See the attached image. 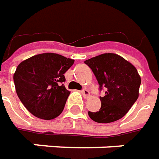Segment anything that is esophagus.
Returning <instances> with one entry per match:
<instances>
[{"instance_id": "34e87169", "label": "esophagus", "mask_w": 159, "mask_h": 159, "mask_svg": "<svg viewBox=\"0 0 159 159\" xmlns=\"http://www.w3.org/2000/svg\"><path fill=\"white\" fill-rule=\"evenodd\" d=\"M81 93L85 98H88L89 96H90V92H89L87 89H83L81 91Z\"/></svg>"}]
</instances>
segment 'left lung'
I'll return each mask as SVG.
<instances>
[{
	"label": "left lung",
	"instance_id": "1",
	"mask_svg": "<svg viewBox=\"0 0 159 159\" xmlns=\"http://www.w3.org/2000/svg\"><path fill=\"white\" fill-rule=\"evenodd\" d=\"M85 63L93 72L100 91L105 89V95L100 97V110L88 111L90 118L96 122L110 123L123 117L139 97L141 80L137 69L112 53L92 57Z\"/></svg>",
	"mask_w": 159,
	"mask_h": 159
}]
</instances>
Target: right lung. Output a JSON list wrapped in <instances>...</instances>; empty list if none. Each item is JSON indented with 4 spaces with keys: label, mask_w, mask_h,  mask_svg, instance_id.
I'll return each instance as SVG.
<instances>
[{
    "label": "right lung",
    "mask_w": 159,
    "mask_h": 159,
    "mask_svg": "<svg viewBox=\"0 0 159 159\" xmlns=\"http://www.w3.org/2000/svg\"><path fill=\"white\" fill-rule=\"evenodd\" d=\"M74 60L54 53H43L25 60L13 74L17 95L33 116L44 120L62 112L70 92L64 86V74Z\"/></svg>",
    "instance_id": "add662e5"
}]
</instances>
